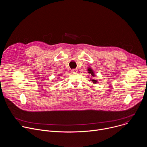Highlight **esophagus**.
Wrapping results in <instances>:
<instances>
[{"label": "esophagus", "instance_id": "obj_1", "mask_svg": "<svg viewBox=\"0 0 147 147\" xmlns=\"http://www.w3.org/2000/svg\"><path fill=\"white\" fill-rule=\"evenodd\" d=\"M71 72L72 73H77V72H78V70H77V69H72V70H71Z\"/></svg>", "mask_w": 147, "mask_h": 147}]
</instances>
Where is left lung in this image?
<instances>
[{
    "label": "left lung",
    "instance_id": "8db88e82",
    "mask_svg": "<svg viewBox=\"0 0 147 147\" xmlns=\"http://www.w3.org/2000/svg\"><path fill=\"white\" fill-rule=\"evenodd\" d=\"M88 73H89L90 74H91L92 76H94V72H93V71H92V70L91 69L88 68ZM92 81H93V82H96V80H94L93 79H92Z\"/></svg>",
    "mask_w": 147,
    "mask_h": 147
}]
</instances>
